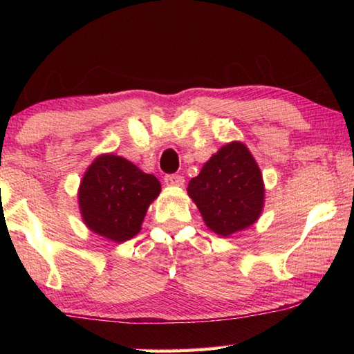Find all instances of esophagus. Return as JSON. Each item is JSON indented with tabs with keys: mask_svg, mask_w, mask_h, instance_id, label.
<instances>
[{
	"mask_svg": "<svg viewBox=\"0 0 354 354\" xmlns=\"http://www.w3.org/2000/svg\"><path fill=\"white\" fill-rule=\"evenodd\" d=\"M164 183L167 185H173V187H181V185H184V176H181V175H165Z\"/></svg>",
	"mask_w": 354,
	"mask_h": 354,
	"instance_id": "esophagus-1",
	"label": "esophagus"
}]
</instances>
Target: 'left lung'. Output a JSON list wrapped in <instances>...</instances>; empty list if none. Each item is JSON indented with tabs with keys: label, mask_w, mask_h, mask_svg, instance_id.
Masks as SVG:
<instances>
[{
	"label": "left lung",
	"mask_w": 354,
	"mask_h": 354,
	"mask_svg": "<svg viewBox=\"0 0 354 354\" xmlns=\"http://www.w3.org/2000/svg\"><path fill=\"white\" fill-rule=\"evenodd\" d=\"M187 194L206 225L223 237L253 225L263 206L261 170L241 142L221 147L190 179Z\"/></svg>",
	"instance_id": "left-lung-1"
}]
</instances>
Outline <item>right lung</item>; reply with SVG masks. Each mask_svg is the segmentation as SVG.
<instances>
[{"label": "right lung", "mask_w": 354, "mask_h": 354, "mask_svg": "<svg viewBox=\"0 0 354 354\" xmlns=\"http://www.w3.org/2000/svg\"><path fill=\"white\" fill-rule=\"evenodd\" d=\"M159 192L158 178L120 156L104 154L88 167L77 198L84 223L93 232L124 242L140 231L147 209Z\"/></svg>", "instance_id": "1"}]
</instances>
